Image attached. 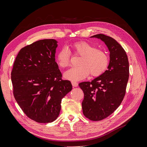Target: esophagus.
Wrapping results in <instances>:
<instances>
[{"instance_id": "esophagus-1", "label": "esophagus", "mask_w": 147, "mask_h": 147, "mask_svg": "<svg viewBox=\"0 0 147 147\" xmlns=\"http://www.w3.org/2000/svg\"><path fill=\"white\" fill-rule=\"evenodd\" d=\"M72 86H73L74 87H77V86H78V83L75 82H72Z\"/></svg>"}]
</instances>
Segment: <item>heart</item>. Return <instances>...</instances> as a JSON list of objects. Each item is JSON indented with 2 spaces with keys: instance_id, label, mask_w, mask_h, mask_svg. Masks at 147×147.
<instances>
[{
  "instance_id": "b5f03b06",
  "label": "heart",
  "mask_w": 147,
  "mask_h": 147,
  "mask_svg": "<svg viewBox=\"0 0 147 147\" xmlns=\"http://www.w3.org/2000/svg\"><path fill=\"white\" fill-rule=\"evenodd\" d=\"M72 50L81 56L77 67L67 70L64 74L65 78L71 81H78L85 78L89 74L91 76L97 77L102 75L109 65V57L104 51L92 45L81 42L74 44ZM57 63L61 67L64 68L70 64V51L67 48H63L56 56Z\"/></svg>"
}]
</instances>
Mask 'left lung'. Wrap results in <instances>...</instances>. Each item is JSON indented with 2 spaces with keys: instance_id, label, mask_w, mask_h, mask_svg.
<instances>
[{
  "instance_id": "8db88e82",
  "label": "left lung",
  "mask_w": 147,
  "mask_h": 147,
  "mask_svg": "<svg viewBox=\"0 0 147 147\" xmlns=\"http://www.w3.org/2000/svg\"><path fill=\"white\" fill-rule=\"evenodd\" d=\"M103 41L110 52L107 70L91 82L79 83L83 91V115L92 121H100L121 104L129 79V62L126 51L115 40L99 34L91 36Z\"/></svg>"
}]
</instances>
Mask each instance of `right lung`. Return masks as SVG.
<instances>
[{
    "instance_id": "1",
    "label": "right lung",
    "mask_w": 147,
    "mask_h": 147,
    "mask_svg": "<svg viewBox=\"0 0 147 147\" xmlns=\"http://www.w3.org/2000/svg\"><path fill=\"white\" fill-rule=\"evenodd\" d=\"M57 42L44 39L22 49L11 74L13 95L27 116L40 123L54 121L58 117L62 99L72 89L62 80L55 61Z\"/></svg>"
}]
</instances>
